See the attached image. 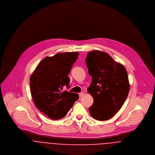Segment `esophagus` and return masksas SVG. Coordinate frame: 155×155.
Masks as SVG:
<instances>
[{
	"label": "esophagus",
	"instance_id": "1",
	"mask_svg": "<svg viewBox=\"0 0 155 155\" xmlns=\"http://www.w3.org/2000/svg\"><path fill=\"white\" fill-rule=\"evenodd\" d=\"M84 92H81L79 94V97H82L83 95H84Z\"/></svg>",
	"mask_w": 155,
	"mask_h": 155
}]
</instances>
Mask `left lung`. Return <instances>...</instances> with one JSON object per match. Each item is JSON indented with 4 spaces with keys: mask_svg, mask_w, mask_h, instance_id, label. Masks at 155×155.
Instances as JSON below:
<instances>
[{
    "mask_svg": "<svg viewBox=\"0 0 155 155\" xmlns=\"http://www.w3.org/2000/svg\"><path fill=\"white\" fill-rule=\"evenodd\" d=\"M86 63L92 76L87 91L94 98L89 110L95 119L107 120L120 110L128 95L127 70L107 53L98 50L88 52Z\"/></svg>",
    "mask_w": 155,
    "mask_h": 155,
    "instance_id": "left-lung-1",
    "label": "left lung"
}]
</instances>
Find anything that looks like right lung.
Masks as SVG:
<instances>
[{"label": "right lung", "instance_id": "obj_1", "mask_svg": "<svg viewBox=\"0 0 155 155\" xmlns=\"http://www.w3.org/2000/svg\"><path fill=\"white\" fill-rule=\"evenodd\" d=\"M78 55V52H67L46 57L30 78V92L35 105L52 119L64 117L79 99L76 93L61 91L64 86L68 87V74Z\"/></svg>", "mask_w": 155, "mask_h": 155}]
</instances>
